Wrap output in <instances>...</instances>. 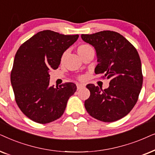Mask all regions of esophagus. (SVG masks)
Instances as JSON below:
<instances>
[{
	"label": "esophagus",
	"instance_id": "obj_1",
	"mask_svg": "<svg viewBox=\"0 0 155 155\" xmlns=\"http://www.w3.org/2000/svg\"><path fill=\"white\" fill-rule=\"evenodd\" d=\"M84 85H83V84H76V88H77V90L81 89V88H84Z\"/></svg>",
	"mask_w": 155,
	"mask_h": 155
}]
</instances>
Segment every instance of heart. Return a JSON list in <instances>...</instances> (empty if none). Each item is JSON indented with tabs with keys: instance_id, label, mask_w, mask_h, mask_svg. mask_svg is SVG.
<instances>
[{
	"instance_id": "1",
	"label": "heart",
	"mask_w": 155,
	"mask_h": 155,
	"mask_svg": "<svg viewBox=\"0 0 155 155\" xmlns=\"http://www.w3.org/2000/svg\"><path fill=\"white\" fill-rule=\"evenodd\" d=\"M92 49H93V48L90 46L89 45L81 44V45H80L79 47H78L77 52L81 57H83L84 54H86V53H88L89 51L92 50ZM66 55H67V51H64V52L62 54V55L61 56V58H60V63L61 64H63ZM78 79H79V80H83L84 79V76H80L78 77Z\"/></svg>"
}]
</instances>
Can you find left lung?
<instances>
[{
  "label": "left lung",
  "instance_id": "left-lung-1",
  "mask_svg": "<svg viewBox=\"0 0 155 155\" xmlns=\"http://www.w3.org/2000/svg\"><path fill=\"white\" fill-rule=\"evenodd\" d=\"M84 41L94 47L98 64L95 73L109 79V87L89 84L90 96L84 102L91 116L103 122H114L130 112L141 91L143 76L135 47L118 32L104 30L81 35Z\"/></svg>",
  "mask_w": 155,
  "mask_h": 155
}]
</instances>
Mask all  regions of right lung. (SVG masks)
Here are the masks:
<instances>
[{
  "label": "right lung",
  "mask_w": 155,
  "mask_h": 155,
  "mask_svg": "<svg viewBox=\"0 0 155 155\" xmlns=\"http://www.w3.org/2000/svg\"><path fill=\"white\" fill-rule=\"evenodd\" d=\"M78 38L79 35L43 30L18 49L10 81L18 106L35 122L46 124L59 118L69 97L76 92V84L71 82L56 88L49 86V70L58 68L62 54Z\"/></svg>",
  "instance_id": "1"
}]
</instances>
